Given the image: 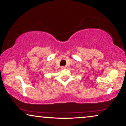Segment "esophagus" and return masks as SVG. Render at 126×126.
I'll list each match as a JSON object with an SVG mask.
<instances>
[{
  "instance_id": "34e87169",
  "label": "esophagus",
  "mask_w": 126,
  "mask_h": 126,
  "mask_svg": "<svg viewBox=\"0 0 126 126\" xmlns=\"http://www.w3.org/2000/svg\"><path fill=\"white\" fill-rule=\"evenodd\" d=\"M66 66H62L61 67V69H66Z\"/></svg>"
}]
</instances>
